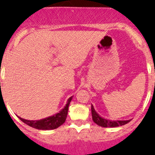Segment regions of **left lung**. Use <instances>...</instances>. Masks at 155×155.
<instances>
[{"mask_svg":"<svg viewBox=\"0 0 155 155\" xmlns=\"http://www.w3.org/2000/svg\"><path fill=\"white\" fill-rule=\"evenodd\" d=\"M91 113H92V119H93V121L94 123L97 124L99 126L104 127V128H114V127L122 126V125L126 124L127 123H129V121L131 120H111L104 118L97 113L93 105H91Z\"/></svg>","mask_w":155,"mask_h":155,"instance_id":"8db88e82","label":"left lung"}]
</instances>
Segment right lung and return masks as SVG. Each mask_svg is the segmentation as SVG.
<instances>
[{"mask_svg":"<svg viewBox=\"0 0 155 155\" xmlns=\"http://www.w3.org/2000/svg\"><path fill=\"white\" fill-rule=\"evenodd\" d=\"M72 99H73V96L70 97L67 100V103L65 106L64 107V108L61 109V111L53 116H48L47 118L41 119L39 120H28L21 118L19 116L18 117L23 123L34 128V129H39V130H51V129H57L58 127L62 125L66 120L69 104H70Z\"/></svg>","mask_w":155,"mask_h":155,"instance_id":"right-lung-1","label":"right lung"}]
</instances>
